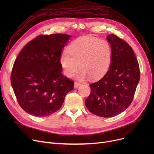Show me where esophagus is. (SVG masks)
Wrapping results in <instances>:
<instances>
[{"label": "esophagus", "mask_w": 154, "mask_h": 154, "mask_svg": "<svg viewBox=\"0 0 154 154\" xmlns=\"http://www.w3.org/2000/svg\"><path fill=\"white\" fill-rule=\"evenodd\" d=\"M80 85V84L79 82H75L74 83V87L77 88Z\"/></svg>", "instance_id": "34e87169"}]
</instances>
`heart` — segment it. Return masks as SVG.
<instances>
[{
  "instance_id": "1",
  "label": "heart",
  "mask_w": 154,
  "mask_h": 154,
  "mask_svg": "<svg viewBox=\"0 0 154 154\" xmlns=\"http://www.w3.org/2000/svg\"><path fill=\"white\" fill-rule=\"evenodd\" d=\"M112 58V49L106 40L86 36L73 41L60 57L64 74L68 77L74 75L78 69L77 78L91 80L102 77L108 72Z\"/></svg>"
}]
</instances>
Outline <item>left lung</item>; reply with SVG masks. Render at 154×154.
Returning <instances> with one entry per match:
<instances>
[{
    "label": "left lung",
    "instance_id": "1",
    "mask_svg": "<svg viewBox=\"0 0 154 154\" xmlns=\"http://www.w3.org/2000/svg\"><path fill=\"white\" fill-rule=\"evenodd\" d=\"M107 38L112 49L110 68L100 80L90 84L91 92L85 100L87 109L102 117L116 116L132 102L140 80V69L132 47L114 34Z\"/></svg>",
    "mask_w": 154,
    "mask_h": 154
}]
</instances>
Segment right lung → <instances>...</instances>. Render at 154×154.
I'll return each instance as SVG.
<instances>
[{
    "label": "right lung",
    "instance_id": "1",
    "mask_svg": "<svg viewBox=\"0 0 154 154\" xmlns=\"http://www.w3.org/2000/svg\"><path fill=\"white\" fill-rule=\"evenodd\" d=\"M70 35H40L28 42L16 58L11 82L17 102L28 114L51 116L59 110L74 82L64 76L60 63Z\"/></svg>",
    "mask_w": 154,
    "mask_h": 154
}]
</instances>
